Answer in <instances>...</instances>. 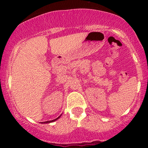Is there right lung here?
Segmentation results:
<instances>
[{"label": "right lung", "mask_w": 148, "mask_h": 148, "mask_svg": "<svg viewBox=\"0 0 148 148\" xmlns=\"http://www.w3.org/2000/svg\"><path fill=\"white\" fill-rule=\"evenodd\" d=\"M59 117H60V116H59V117H58V118H56V119H55V120H50V121H46V122H44V123H49V122H53V121H55V120H58V119L59 118ZM41 123H43V122H41Z\"/></svg>", "instance_id": "add662e5"}]
</instances>
